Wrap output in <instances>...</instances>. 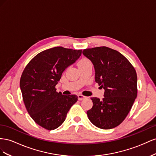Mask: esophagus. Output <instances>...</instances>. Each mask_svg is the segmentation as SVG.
<instances>
[{"mask_svg": "<svg viewBox=\"0 0 156 156\" xmlns=\"http://www.w3.org/2000/svg\"><path fill=\"white\" fill-rule=\"evenodd\" d=\"M78 100L79 101H82V99H84V98H86V96H83V95H80V94L78 95Z\"/></svg>", "mask_w": 156, "mask_h": 156, "instance_id": "esophagus-1", "label": "esophagus"}]
</instances>
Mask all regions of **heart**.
<instances>
[{
	"instance_id": "b5f03b06",
	"label": "heart",
	"mask_w": 156,
	"mask_h": 156,
	"mask_svg": "<svg viewBox=\"0 0 156 156\" xmlns=\"http://www.w3.org/2000/svg\"><path fill=\"white\" fill-rule=\"evenodd\" d=\"M89 63H91L90 61H89L86 58H83L81 60L79 61V62L78 63V66H80L85 65H87V64H89Z\"/></svg>"
}]
</instances>
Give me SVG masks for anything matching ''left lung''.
I'll use <instances>...</instances> for the list:
<instances>
[{"label":"left lung","instance_id":"obj_1","mask_svg":"<svg viewBox=\"0 0 156 156\" xmlns=\"http://www.w3.org/2000/svg\"><path fill=\"white\" fill-rule=\"evenodd\" d=\"M82 53L94 66L95 82L105 90L102 100L91 98L93 107L87 112L88 118L103 129L117 127L125 119L136 98L135 69L122 53L108 47L85 49Z\"/></svg>","mask_w":156,"mask_h":156}]
</instances>
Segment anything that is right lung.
<instances>
[{
	"label": "right lung",
	"instance_id": "add662e5",
	"mask_svg": "<svg viewBox=\"0 0 156 156\" xmlns=\"http://www.w3.org/2000/svg\"><path fill=\"white\" fill-rule=\"evenodd\" d=\"M82 50L55 47L39 53L26 66L20 79L23 100L30 117L48 130L59 127L76 102V95H63L55 86L64 70L75 63Z\"/></svg>",
	"mask_w": 156,
	"mask_h": 156
}]
</instances>
